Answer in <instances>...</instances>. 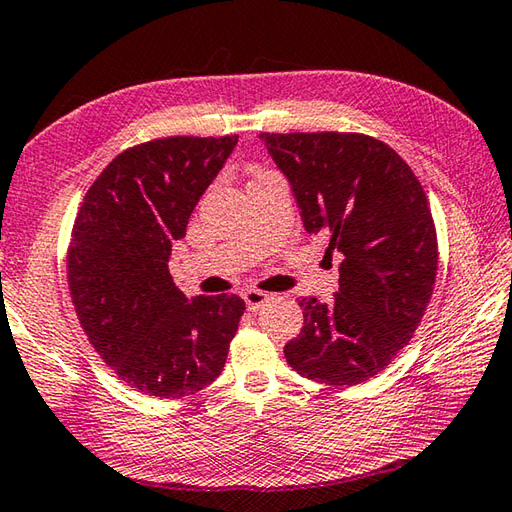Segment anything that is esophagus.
<instances>
[{
    "label": "esophagus",
    "mask_w": 512,
    "mask_h": 512,
    "mask_svg": "<svg viewBox=\"0 0 512 512\" xmlns=\"http://www.w3.org/2000/svg\"><path fill=\"white\" fill-rule=\"evenodd\" d=\"M243 298H245L247 310L249 312H256V310H260V307H263L269 301V294L258 292V289H247V292L243 294Z\"/></svg>",
    "instance_id": "34e87169"
}]
</instances>
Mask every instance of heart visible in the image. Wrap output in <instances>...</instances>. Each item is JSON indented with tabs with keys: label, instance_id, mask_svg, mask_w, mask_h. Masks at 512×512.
<instances>
[{
	"label": "heart",
	"instance_id": "b5f03b06",
	"mask_svg": "<svg viewBox=\"0 0 512 512\" xmlns=\"http://www.w3.org/2000/svg\"><path fill=\"white\" fill-rule=\"evenodd\" d=\"M260 176H265V171H258V173H256V178H260Z\"/></svg>",
	"mask_w": 512,
	"mask_h": 512
}]
</instances>
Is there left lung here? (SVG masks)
Returning a JSON list of instances; mask_svg holds the SVG:
<instances>
[{
	"mask_svg": "<svg viewBox=\"0 0 512 512\" xmlns=\"http://www.w3.org/2000/svg\"><path fill=\"white\" fill-rule=\"evenodd\" d=\"M310 234L343 254L330 303L303 298L289 368L345 388L372 379L412 339L437 278V229L408 162L363 133H260Z\"/></svg>",
	"mask_w": 512,
	"mask_h": 512,
	"instance_id": "8db88e82",
	"label": "left lung"
}]
</instances>
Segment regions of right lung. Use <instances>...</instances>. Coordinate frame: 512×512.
Wrapping results in <instances>:
<instances>
[{
    "label": "right lung",
    "mask_w": 512,
    "mask_h": 512,
    "mask_svg": "<svg viewBox=\"0 0 512 512\" xmlns=\"http://www.w3.org/2000/svg\"><path fill=\"white\" fill-rule=\"evenodd\" d=\"M238 136H171L115 156L77 209L66 272L95 352L142 394L180 399L223 372L245 301L180 292L173 240L223 169Z\"/></svg>",
    "instance_id": "obj_1"
}]
</instances>
